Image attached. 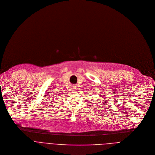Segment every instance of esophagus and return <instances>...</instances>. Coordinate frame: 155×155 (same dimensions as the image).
Here are the masks:
<instances>
[{
  "instance_id": "esophagus-1",
  "label": "esophagus",
  "mask_w": 155,
  "mask_h": 155,
  "mask_svg": "<svg viewBox=\"0 0 155 155\" xmlns=\"http://www.w3.org/2000/svg\"><path fill=\"white\" fill-rule=\"evenodd\" d=\"M72 90H76V87L75 86H72Z\"/></svg>"
}]
</instances>
